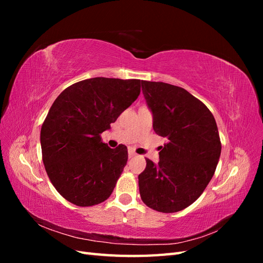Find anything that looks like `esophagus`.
<instances>
[{
    "mask_svg": "<svg viewBox=\"0 0 263 263\" xmlns=\"http://www.w3.org/2000/svg\"><path fill=\"white\" fill-rule=\"evenodd\" d=\"M135 156H136V153H135V151H133L132 149H129V150H128V157H129V158H133V157H135Z\"/></svg>",
    "mask_w": 263,
    "mask_h": 263,
    "instance_id": "obj_1",
    "label": "esophagus"
}]
</instances>
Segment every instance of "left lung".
<instances>
[{"mask_svg":"<svg viewBox=\"0 0 263 263\" xmlns=\"http://www.w3.org/2000/svg\"><path fill=\"white\" fill-rule=\"evenodd\" d=\"M141 86L154 130L166 144L158 164L146 159L140 197L155 211L176 213L194 203L214 176L221 151L217 125L208 106L183 87L151 81Z\"/></svg>","mask_w":263,"mask_h":263,"instance_id":"left-lung-1","label":"left lung"}]
</instances>
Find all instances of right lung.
<instances>
[{
    "label": "right lung",
    "instance_id": "obj_1",
    "mask_svg": "<svg viewBox=\"0 0 263 263\" xmlns=\"http://www.w3.org/2000/svg\"><path fill=\"white\" fill-rule=\"evenodd\" d=\"M137 79L92 78L63 90L42 126L43 161L54 189L77 206H93L112 194L128 159L127 147L110 149L101 134L140 93Z\"/></svg>",
    "mask_w": 263,
    "mask_h": 263
}]
</instances>
